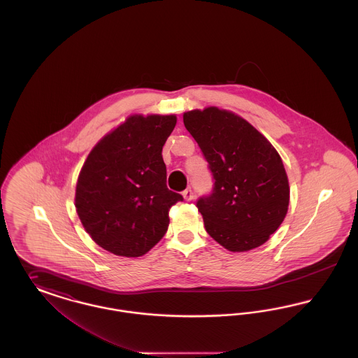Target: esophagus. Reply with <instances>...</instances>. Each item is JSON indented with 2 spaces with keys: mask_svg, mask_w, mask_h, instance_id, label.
I'll return each mask as SVG.
<instances>
[{
  "mask_svg": "<svg viewBox=\"0 0 358 358\" xmlns=\"http://www.w3.org/2000/svg\"><path fill=\"white\" fill-rule=\"evenodd\" d=\"M182 196H184V199L187 200V201H190V200H193V190L190 189V187H187V189H185L184 192H182Z\"/></svg>",
  "mask_w": 358,
  "mask_h": 358,
  "instance_id": "1",
  "label": "esophagus"
}]
</instances>
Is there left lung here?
Wrapping results in <instances>:
<instances>
[{
	"instance_id": "left-lung-1",
	"label": "left lung",
	"mask_w": 358,
	"mask_h": 358,
	"mask_svg": "<svg viewBox=\"0 0 358 358\" xmlns=\"http://www.w3.org/2000/svg\"><path fill=\"white\" fill-rule=\"evenodd\" d=\"M184 124L215 180L212 193L196 204L209 236L232 252L264 244L289 209L280 155L252 124L227 110L187 111Z\"/></svg>"
}]
</instances>
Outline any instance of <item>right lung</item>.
Wrapping results in <instances>:
<instances>
[{"instance_id": "right-lung-1", "label": "right lung", "mask_w": 358, "mask_h": 358, "mask_svg": "<svg viewBox=\"0 0 358 358\" xmlns=\"http://www.w3.org/2000/svg\"><path fill=\"white\" fill-rule=\"evenodd\" d=\"M176 115H131L103 136L80 171L75 206L91 238L114 255H145L164 238L171 205L162 148Z\"/></svg>"}]
</instances>
